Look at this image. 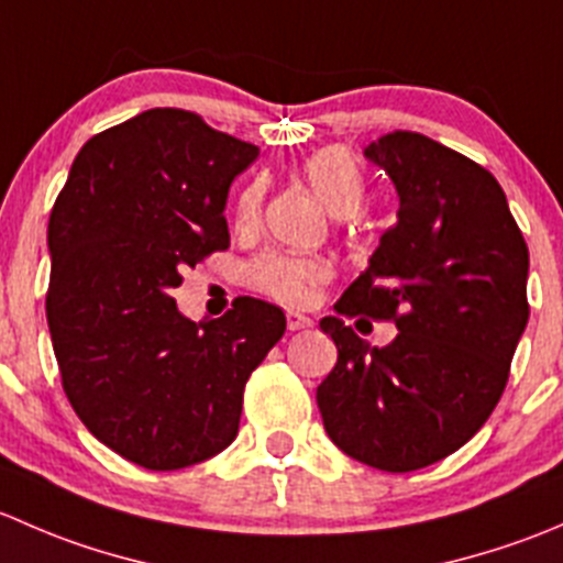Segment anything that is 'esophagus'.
I'll list each match as a JSON object with an SVG mask.
<instances>
[{
  "mask_svg": "<svg viewBox=\"0 0 563 563\" xmlns=\"http://www.w3.org/2000/svg\"><path fill=\"white\" fill-rule=\"evenodd\" d=\"M286 321H288V329H291V332H297V329H310V327H313V318L299 313V310H288Z\"/></svg>",
  "mask_w": 563,
  "mask_h": 563,
  "instance_id": "1",
  "label": "esophagus"
}]
</instances>
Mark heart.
I'll return each instance as SVG.
<instances>
[{
	"label": "heart",
	"instance_id": "obj_1",
	"mask_svg": "<svg viewBox=\"0 0 563 563\" xmlns=\"http://www.w3.org/2000/svg\"><path fill=\"white\" fill-rule=\"evenodd\" d=\"M299 174L332 214L360 212L365 201V176L349 150L323 146L299 163ZM261 207H264V185L253 181L240 192V201H236V229L253 231L261 223ZM329 275L332 269L327 261L299 253H266L255 258L247 269L250 286L283 305H308L316 288L329 280Z\"/></svg>",
	"mask_w": 563,
	"mask_h": 563
}]
</instances>
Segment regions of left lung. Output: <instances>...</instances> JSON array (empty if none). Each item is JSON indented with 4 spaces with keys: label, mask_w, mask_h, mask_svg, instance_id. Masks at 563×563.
<instances>
[{
    "label": "left lung",
    "mask_w": 563,
    "mask_h": 563,
    "mask_svg": "<svg viewBox=\"0 0 563 563\" xmlns=\"http://www.w3.org/2000/svg\"><path fill=\"white\" fill-rule=\"evenodd\" d=\"M365 157L400 209L371 266L321 329L338 365L316 391L329 439L349 457L406 474L457 452L493 413L528 323V247L487 168L422 133L382 135ZM395 320L378 350L340 314Z\"/></svg>",
    "instance_id": "1"
}]
</instances>
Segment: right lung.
<instances>
[{
	"mask_svg": "<svg viewBox=\"0 0 563 563\" xmlns=\"http://www.w3.org/2000/svg\"><path fill=\"white\" fill-rule=\"evenodd\" d=\"M258 146L198 113L150 108L92 135L48 220L45 297L62 387L108 450L176 471L236 439L250 373L286 332L280 308L240 297L190 321L181 272L229 247V187Z\"/></svg>",
	"mask_w": 563,
	"mask_h": 563,
	"instance_id": "obj_1",
	"label": "right lung"
}]
</instances>
